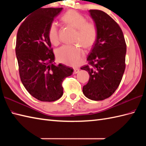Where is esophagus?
<instances>
[{
  "label": "esophagus",
  "instance_id": "esophagus-1",
  "mask_svg": "<svg viewBox=\"0 0 146 146\" xmlns=\"http://www.w3.org/2000/svg\"><path fill=\"white\" fill-rule=\"evenodd\" d=\"M79 71H80V69H79V68H75V69H74V74H76V73H78L79 72Z\"/></svg>",
  "mask_w": 146,
  "mask_h": 146
}]
</instances>
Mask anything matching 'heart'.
I'll return each instance as SVG.
<instances>
[{
  "mask_svg": "<svg viewBox=\"0 0 146 146\" xmlns=\"http://www.w3.org/2000/svg\"><path fill=\"white\" fill-rule=\"evenodd\" d=\"M61 21L72 28L76 29L74 41L88 49L94 45L98 37V28L94 22L88 21L79 12L70 10L61 17ZM48 38L52 44L57 46L60 43L58 28L54 22L50 24L48 29ZM85 56V52L79 44L64 45L56 51L58 60L70 66H78Z\"/></svg>",
  "mask_w": 146,
  "mask_h": 146,
  "instance_id": "1",
  "label": "heart"
}]
</instances>
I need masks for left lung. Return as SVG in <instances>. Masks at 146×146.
I'll return each mask as SVG.
<instances>
[{"mask_svg":"<svg viewBox=\"0 0 146 146\" xmlns=\"http://www.w3.org/2000/svg\"><path fill=\"white\" fill-rule=\"evenodd\" d=\"M98 28V37L87 57L90 79L83 93L92 100H105L112 95L122 80L125 69L126 43L122 31L109 15L100 10H90Z\"/></svg>","mask_w":146,"mask_h":146,"instance_id":"8db88e82","label":"left lung"}]
</instances>
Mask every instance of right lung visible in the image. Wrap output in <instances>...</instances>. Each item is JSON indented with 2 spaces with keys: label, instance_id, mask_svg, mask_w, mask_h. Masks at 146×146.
<instances>
[{
  "label": "right lung",
  "instance_id": "1",
  "mask_svg": "<svg viewBox=\"0 0 146 146\" xmlns=\"http://www.w3.org/2000/svg\"><path fill=\"white\" fill-rule=\"evenodd\" d=\"M63 8H42L31 14L18 29L15 54L22 83L33 97L54 102L63 94L62 83L73 69L56 65L48 29Z\"/></svg>",
  "mask_w": 146,
  "mask_h": 146
}]
</instances>
